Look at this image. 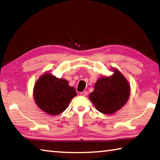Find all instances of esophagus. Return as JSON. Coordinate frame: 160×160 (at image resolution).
I'll return each instance as SVG.
<instances>
[{"instance_id":"esophagus-1","label":"esophagus","mask_w":160,"mask_h":160,"mask_svg":"<svg viewBox=\"0 0 160 160\" xmlns=\"http://www.w3.org/2000/svg\"><path fill=\"white\" fill-rule=\"evenodd\" d=\"M80 95H82V96H86L87 95H88V92L86 91V90H85V91L81 92H80Z\"/></svg>"}]
</instances>
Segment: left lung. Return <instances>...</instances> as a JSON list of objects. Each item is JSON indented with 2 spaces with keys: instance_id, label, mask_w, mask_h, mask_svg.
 I'll list each match as a JSON object with an SVG mask.
<instances>
[{
  "instance_id": "8db88e82",
  "label": "left lung",
  "mask_w": 160,
  "mask_h": 160,
  "mask_svg": "<svg viewBox=\"0 0 160 160\" xmlns=\"http://www.w3.org/2000/svg\"><path fill=\"white\" fill-rule=\"evenodd\" d=\"M113 74L102 77L95 84L90 100L99 112L112 114L127 103L130 95V86L121 72L113 68Z\"/></svg>"
}]
</instances>
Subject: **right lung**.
<instances>
[{"label": "right lung", "instance_id": "right-lung-1", "mask_svg": "<svg viewBox=\"0 0 160 160\" xmlns=\"http://www.w3.org/2000/svg\"><path fill=\"white\" fill-rule=\"evenodd\" d=\"M77 93L68 81L49 73L42 75L35 82L33 98L38 107L48 114L56 116L62 113Z\"/></svg>", "mask_w": 160, "mask_h": 160}]
</instances>
